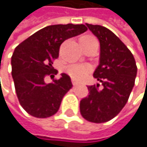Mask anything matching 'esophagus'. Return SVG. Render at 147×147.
<instances>
[{
    "label": "esophagus",
    "mask_w": 147,
    "mask_h": 147,
    "mask_svg": "<svg viewBox=\"0 0 147 147\" xmlns=\"http://www.w3.org/2000/svg\"><path fill=\"white\" fill-rule=\"evenodd\" d=\"M72 84L74 85V86H76V85L79 84V81L76 80H72Z\"/></svg>",
    "instance_id": "34e87169"
}]
</instances>
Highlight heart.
Returning <instances> with one entry per match:
<instances>
[{
	"label": "heart",
	"instance_id": "1",
	"mask_svg": "<svg viewBox=\"0 0 147 147\" xmlns=\"http://www.w3.org/2000/svg\"><path fill=\"white\" fill-rule=\"evenodd\" d=\"M90 69H91L90 67L88 65H83V64H72V65H69L67 67V71L73 79L82 80L89 75Z\"/></svg>",
	"mask_w": 147,
	"mask_h": 147
}]
</instances>
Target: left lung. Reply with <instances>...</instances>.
Wrapping results in <instances>:
<instances>
[{
	"label": "left lung",
	"mask_w": 147,
	"mask_h": 147,
	"mask_svg": "<svg viewBox=\"0 0 147 147\" xmlns=\"http://www.w3.org/2000/svg\"><path fill=\"white\" fill-rule=\"evenodd\" d=\"M86 25L100 41V63L93 77L102 87L89 86V95L80 100V109L84 119L100 123L114 118L126 104L137 67L131 51L112 31L98 24Z\"/></svg>",
	"instance_id": "1"
}]
</instances>
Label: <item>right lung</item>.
Wrapping results in <instances>:
<instances>
[{
  "label": "right lung",
  "instance_id": "right-lung-1",
  "mask_svg": "<svg viewBox=\"0 0 147 147\" xmlns=\"http://www.w3.org/2000/svg\"><path fill=\"white\" fill-rule=\"evenodd\" d=\"M87 31L84 24H55L37 31L15 47L11 57V76L21 106L36 118L55 114L65 94L72 88L68 75L46 83L45 79L55 77L52 66L58 57L59 47L65 40Z\"/></svg>",
  "mask_w": 147,
  "mask_h": 147
}]
</instances>
